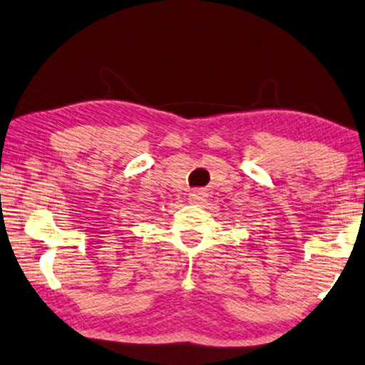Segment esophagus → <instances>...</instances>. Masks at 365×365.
<instances>
[{"label":"esophagus","instance_id":"1","mask_svg":"<svg viewBox=\"0 0 365 365\" xmlns=\"http://www.w3.org/2000/svg\"><path fill=\"white\" fill-rule=\"evenodd\" d=\"M205 190H202V189H195V190H192V192H190V195H189V199H190V202H194V204H202V202L205 200Z\"/></svg>","mask_w":365,"mask_h":365}]
</instances>
